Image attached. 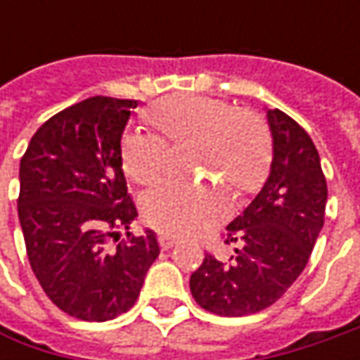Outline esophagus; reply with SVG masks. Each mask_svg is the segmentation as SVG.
<instances>
[{"label": "esophagus", "mask_w": 360, "mask_h": 360, "mask_svg": "<svg viewBox=\"0 0 360 360\" xmlns=\"http://www.w3.org/2000/svg\"><path fill=\"white\" fill-rule=\"evenodd\" d=\"M158 242H160V246H162V250H168V248H172L174 244H176V240H174L172 236L170 234H160L158 236Z\"/></svg>", "instance_id": "esophagus-1"}]
</instances>
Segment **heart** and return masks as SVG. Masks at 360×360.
Listing matches in <instances>:
<instances>
[{
    "label": "heart",
    "instance_id": "b5f03b06",
    "mask_svg": "<svg viewBox=\"0 0 360 360\" xmlns=\"http://www.w3.org/2000/svg\"><path fill=\"white\" fill-rule=\"evenodd\" d=\"M146 122L156 136L140 134L124 146V168L138 184H156L172 170V154L188 146L184 164L206 170L234 196L255 192L266 178L272 140L264 118L252 110H234L229 102L176 94L152 104ZM226 212V196L202 182L176 180L144 198L150 224L170 236H192L210 229Z\"/></svg>",
    "mask_w": 360,
    "mask_h": 360
}]
</instances>
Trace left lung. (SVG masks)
<instances>
[{"instance_id":"obj_1","label":"left lung","mask_w":360,"mask_h":360,"mask_svg":"<svg viewBox=\"0 0 360 360\" xmlns=\"http://www.w3.org/2000/svg\"><path fill=\"white\" fill-rule=\"evenodd\" d=\"M272 136L269 180L226 226L229 262L206 252L190 276L204 311L244 316L269 309L300 276L325 224L326 180L311 136L281 110H266Z\"/></svg>"}]
</instances>
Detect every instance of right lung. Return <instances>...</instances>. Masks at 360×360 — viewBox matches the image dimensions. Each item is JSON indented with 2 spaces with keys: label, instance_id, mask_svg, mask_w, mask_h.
Masks as SVG:
<instances>
[{
  "label": "right lung",
  "instance_id": "obj_1",
  "mask_svg": "<svg viewBox=\"0 0 360 360\" xmlns=\"http://www.w3.org/2000/svg\"><path fill=\"white\" fill-rule=\"evenodd\" d=\"M136 105L105 96L70 105L35 131L20 162L18 214L32 270L49 300L79 321L130 311L160 255L152 230L118 242L138 216L120 146Z\"/></svg>",
  "mask_w": 360,
  "mask_h": 360
}]
</instances>
